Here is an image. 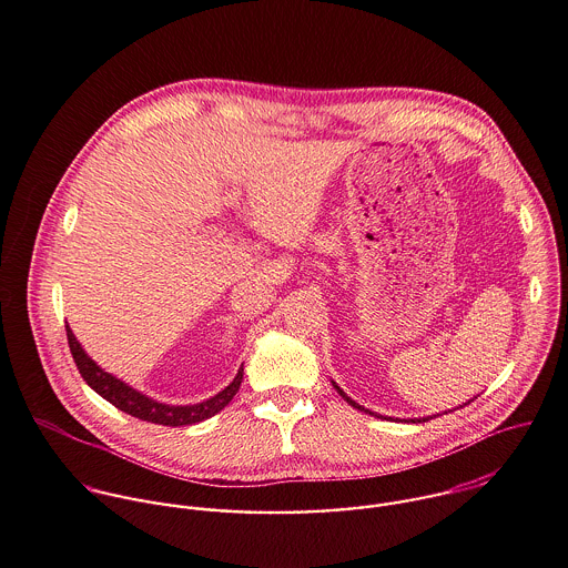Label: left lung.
Here are the masks:
<instances>
[{"mask_svg": "<svg viewBox=\"0 0 568 568\" xmlns=\"http://www.w3.org/2000/svg\"><path fill=\"white\" fill-rule=\"evenodd\" d=\"M333 386H335V388H337V393H339V395H342V397H344V399H346V402H348V404H353V407H355V409H359V412H362V409H364V407H359V404H357V402H355V399H351V397H348V395H346V393H344V390H342V388H339V386H337V384H335V382H333ZM427 420H429V418H423V420H418V423H427Z\"/></svg>", "mask_w": 568, "mask_h": 568, "instance_id": "1", "label": "left lung"}]
</instances>
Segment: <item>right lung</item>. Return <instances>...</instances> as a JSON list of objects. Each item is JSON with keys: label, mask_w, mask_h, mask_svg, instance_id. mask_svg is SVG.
Instances as JSON below:
<instances>
[{"label": "right lung", "mask_w": 568, "mask_h": 568, "mask_svg": "<svg viewBox=\"0 0 568 568\" xmlns=\"http://www.w3.org/2000/svg\"><path fill=\"white\" fill-rule=\"evenodd\" d=\"M67 342H69V351L71 357L78 366V373L83 375V379L101 395L105 397L110 404H114L116 409H121L123 414H130L139 420L145 423H154V425H164V427H184V425H195L202 423L211 416H215L217 412H222L226 404L231 402V397L237 393L240 382H242V368L237 371V375L233 377V382L220 390L217 395H213L206 402L200 404H186V407H173V404H164L156 402L152 397H145L143 393L134 390L132 386L123 384L121 379H116L114 375L105 373L101 366H97V362L80 348V344L75 342L73 333L67 326Z\"/></svg>", "instance_id": "obj_1"}]
</instances>
